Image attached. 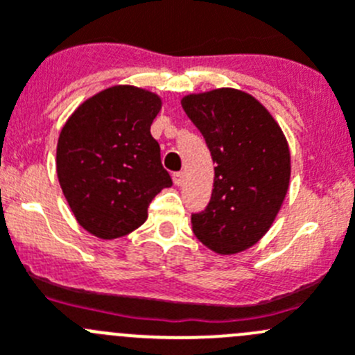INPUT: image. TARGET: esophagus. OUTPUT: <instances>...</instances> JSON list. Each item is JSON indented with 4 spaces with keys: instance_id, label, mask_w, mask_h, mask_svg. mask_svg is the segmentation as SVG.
<instances>
[{
    "instance_id": "1",
    "label": "esophagus",
    "mask_w": 355,
    "mask_h": 355,
    "mask_svg": "<svg viewBox=\"0 0 355 355\" xmlns=\"http://www.w3.org/2000/svg\"><path fill=\"white\" fill-rule=\"evenodd\" d=\"M183 180H184L183 172H174V174H172V181H174L175 187H181V184H183Z\"/></svg>"
}]
</instances>
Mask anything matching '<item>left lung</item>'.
<instances>
[{"label": "left lung", "mask_w": 355, "mask_h": 355, "mask_svg": "<svg viewBox=\"0 0 355 355\" xmlns=\"http://www.w3.org/2000/svg\"><path fill=\"white\" fill-rule=\"evenodd\" d=\"M181 104L216 164L211 200L191 214L193 234L219 254L244 251L268 232L288 193L291 157L284 134L241 90L191 94Z\"/></svg>", "instance_id": "8db88e82"}]
</instances>
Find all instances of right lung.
Here are the masks:
<instances>
[{
	"label": "right lung",
	"instance_id": "right-lung-1",
	"mask_svg": "<svg viewBox=\"0 0 355 355\" xmlns=\"http://www.w3.org/2000/svg\"><path fill=\"white\" fill-rule=\"evenodd\" d=\"M160 97L118 85L87 99L60 130L57 175L80 225L99 239L139 228L148 207L172 180L150 127Z\"/></svg>",
	"mask_w": 355,
	"mask_h": 355
}]
</instances>
